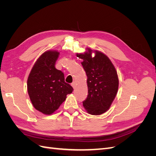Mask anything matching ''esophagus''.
<instances>
[{
	"instance_id": "esophagus-1",
	"label": "esophagus",
	"mask_w": 156,
	"mask_h": 156,
	"mask_svg": "<svg viewBox=\"0 0 156 156\" xmlns=\"http://www.w3.org/2000/svg\"><path fill=\"white\" fill-rule=\"evenodd\" d=\"M72 87H73V88H75V86H76V83L73 81V82L72 83Z\"/></svg>"
}]
</instances>
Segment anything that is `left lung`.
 Wrapping results in <instances>:
<instances>
[{"label":"left lung","mask_w":156,"mask_h":156,"mask_svg":"<svg viewBox=\"0 0 156 156\" xmlns=\"http://www.w3.org/2000/svg\"><path fill=\"white\" fill-rule=\"evenodd\" d=\"M76 55L83 59L81 64L87 76L88 94L83 102V107L88 114L100 115L109 109L119 90V80L116 68L108 56L101 51L87 48L84 53Z\"/></svg>","instance_id":"left-lung-1"}]
</instances>
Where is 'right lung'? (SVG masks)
<instances>
[{"label":"right lung","mask_w":156,"mask_h":156,"mask_svg":"<svg viewBox=\"0 0 156 156\" xmlns=\"http://www.w3.org/2000/svg\"><path fill=\"white\" fill-rule=\"evenodd\" d=\"M59 52L46 51L37 59L27 79V91L37 111L50 115L58 109L73 88L64 81V73L55 67Z\"/></svg>","instance_id":"right-lung-1"}]
</instances>
